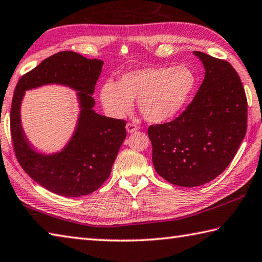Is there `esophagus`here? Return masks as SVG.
<instances>
[{"mask_svg":"<svg viewBox=\"0 0 262 262\" xmlns=\"http://www.w3.org/2000/svg\"><path fill=\"white\" fill-rule=\"evenodd\" d=\"M139 129V126H136L135 123H132V122H128L126 125V130L127 133H134Z\"/></svg>","mask_w":262,"mask_h":262,"instance_id":"1","label":"esophagus"}]
</instances>
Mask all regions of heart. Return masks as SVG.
<instances>
[{
    "label": "heart",
    "instance_id": "b5f03b06",
    "mask_svg": "<svg viewBox=\"0 0 262 262\" xmlns=\"http://www.w3.org/2000/svg\"><path fill=\"white\" fill-rule=\"evenodd\" d=\"M196 84V74L187 65L150 66L122 74L118 83L105 82L99 90V98L113 118L125 117L137 99V107L145 120L161 123L182 110Z\"/></svg>",
    "mask_w": 262,
    "mask_h": 262
}]
</instances>
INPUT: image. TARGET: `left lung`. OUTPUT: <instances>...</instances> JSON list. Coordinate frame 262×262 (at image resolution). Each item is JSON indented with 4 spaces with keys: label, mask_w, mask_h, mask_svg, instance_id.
<instances>
[{
    "label": "left lung",
    "mask_w": 262,
    "mask_h": 262,
    "mask_svg": "<svg viewBox=\"0 0 262 262\" xmlns=\"http://www.w3.org/2000/svg\"><path fill=\"white\" fill-rule=\"evenodd\" d=\"M205 78L174 120L150 126L152 163L179 187H198L219 177L234 159L247 127V101L239 75L227 60L201 51Z\"/></svg>",
    "instance_id": "1"
}]
</instances>
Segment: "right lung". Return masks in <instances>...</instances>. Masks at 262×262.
<instances>
[{
	"instance_id": "right-lung-1",
	"label": "right lung",
	"mask_w": 262,
	"mask_h": 262,
	"mask_svg": "<svg viewBox=\"0 0 262 262\" xmlns=\"http://www.w3.org/2000/svg\"><path fill=\"white\" fill-rule=\"evenodd\" d=\"M103 64L73 51L57 52L23 75L13 93L10 130L19 164L36 183L59 196L81 197L101 187L126 139L125 120L101 116L93 108L92 95ZM54 83L77 90L80 115L64 149L45 155L35 151L23 133L20 105L26 90Z\"/></svg>"
}]
</instances>
